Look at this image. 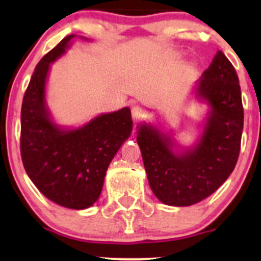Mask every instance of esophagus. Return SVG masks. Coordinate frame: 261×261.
<instances>
[{
	"label": "esophagus",
	"instance_id": "34e87169",
	"mask_svg": "<svg viewBox=\"0 0 261 261\" xmlns=\"http://www.w3.org/2000/svg\"><path fill=\"white\" fill-rule=\"evenodd\" d=\"M131 114H133V120L135 122H137L143 119V116H145V110L139 106H135L133 108V110H131Z\"/></svg>",
	"mask_w": 261,
	"mask_h": 261
}]
</instances>
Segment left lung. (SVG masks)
Here are the masks:
<instances>
[{
  "instance_id": "obj_1",
  "label": "left lung",
  "mask_w": 261,
  "mask_h": 261,
  "mask_svg": "<svg viewBox=\"0 0 261 261\" xmlns=\"http://www.w3.org/2000/svg\"><path fill=\"white\" fill-rule=\"evenodd\" d=\"M197 93L207 100L211 115L199 145L180 155L154 127L142 125L137 143L149 187L170 206H190L211 195L234 169L241 151L244 112L237 72L222 51L203 71Z\"/></svg>"
}]
</instances>
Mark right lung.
Wrapping results in <instances>:
<instances>
[{
    "instance_id": "add662e5",
    "label": "right lung",
    "mask_w": 261,
    "mask_h": 261,
    "mask_svg": "<svg viewBox=\"0 0 261 261\" xmlns=\"http://www.w3.org/2000/svg\"><path fill=\"white\" fill-rule=\"evenodd\" d=\"M73 34L39 61L20 113V155L24 169L44 196L58 205L83 210L97 201L110 162L133 130L131 112L103 114L77 130L61 131L45 108L50 64L65 53Z\"/></svg>"
}]
</instances>
